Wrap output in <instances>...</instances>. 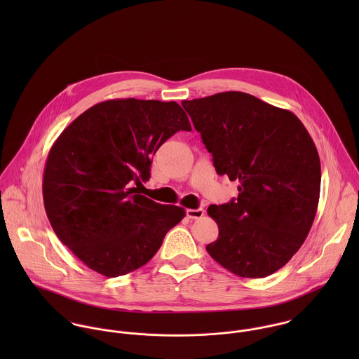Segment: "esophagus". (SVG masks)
Segmentation results:
<instances>
[{"label":"esophagus","mask_w":359,"mask_h":359,"mask_svg":"<svg viewBox=\"0 0 359 359\" xmlns=\"http://www.w3.org/2000/svg\"><path fill=\"white\" fill-rule=\"evenodd\" d=\"M203 215H205L203 208H188L187 210V217L191 219H198V218H202Z\"/></svg>","instance_id":"obj_1"}]
</instances>
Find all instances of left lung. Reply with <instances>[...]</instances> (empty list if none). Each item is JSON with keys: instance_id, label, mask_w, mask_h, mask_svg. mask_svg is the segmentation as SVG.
Returning <instances> with one entry per match:
<instances>
[{"instance_id": "left-lung-1", "label": "left lung", "mask_w": 359, "mask_h": 359, "mask_svg": "<svg viewBox=\"0 0 359 359\" xmlns=\"http://www.w3.org/2000/svg\"><path fill=\"white\" fill-rule=\"evenodd\" d=\"M219 175L239 181L238 199L208 205L218 239L205 250L242 278H265L297 253L312 226L320 161L300 118L228 91L182 101Z\"/></svg>"}]
</instances>
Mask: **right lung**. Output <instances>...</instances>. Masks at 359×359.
Segmentation results:
<instances>
[{
    "mask_svg": "<svg viewBox=\"0 0 359 359\" xmlns=\"http://www.w3.org/2000/svg\"><path fill=\"white\" fill-rule=\"evenodd\" d=\"M181 130L192 127L177 102L109 100L80 114L52 145L44 207L59 241L93 271L114 278L138 269L185 217L182 207L138 192L156 151Z\"/></svg>",
    "mask_w": 359,
    "mask_h": 359,
    "instance_id": "1",
    "label": "right lung"
}]
</instances>
